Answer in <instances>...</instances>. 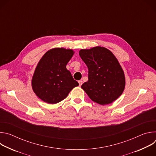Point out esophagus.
<instances>
[{
  "mask_svg": "<svg viewBox=\"0 0 156 156\" xmlns=\"http://www.w3.org/2000/svg\"><path fill=\"white\" fill-rule=\"evenodd\" d=\"M78 83H79V86H81L82 85V84H83V82H82V81L80 80V81H78Z\"/></svg>",
  "mask_w": 156,
  "mask_h": 156,
  "instance_id": "1",
  "label": "esophagus"
}]
</instances>
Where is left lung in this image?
I'll use <instances>...</instances> for the list:
<instances>
[{
  "label": "left lung",
  "mask_w": 156,
  "mask_h": 156,
  "mask_svg": "<svg viewBox=\"0 0 156 156\" xmlns=\"http://www.w3.org/2000/svg\"><path fill=\"white\" fill-rule=\"evenodd\" d=\"M79 55L88 69V80L81 88L92 101L106 105L121 96L125 86V75L112 52L98 46L81 49Z\"/></svg>",
  "instance_id": "left-lung-1"
}]
</instances>
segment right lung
<instances>
[{
	"mask_svg": "<svg viewBox=\"0 0 156 156\" xmlns=\"http://www.w3.org/2000/svg\"><path fill=\"white\" fill-rule=\"evenodd\" d=\"M73 54L72 49L54 48L39 60L33 76L32 87L36 96L44 102L58 103L79 85L66 68Z\"/></svg>",
	"mask_w": 156,
	"mask_h": 156,
	"instance_id": "obj_1",
	"label": "right lung"
}]
</instances>
